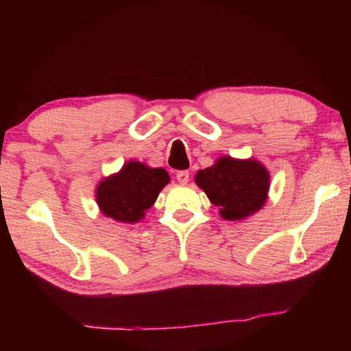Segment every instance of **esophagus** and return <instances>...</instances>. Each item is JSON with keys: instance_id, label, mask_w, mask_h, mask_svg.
Segmentation results:
<instances>
[{"instance_id": "obj_1", "label": "esophagus", "mask_w": 351, "mask_h": 351, "mask_svg": "<svg viewBox=\"0 0 351 351\" xmlns=\"http://www.w3.org/2000/svg\"><path fill=\"white\" fill-rule=\"evenodd\" d=\"M176 181L180 182V184H182V186H186V184L190 181V175H189V171H186V170L178 171V173H176Z\"/></svg>"}]
</instances>
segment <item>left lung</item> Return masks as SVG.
Instances as JSON below:
<instances>
[{
  "mask_svg": "<svg viewBox=\"0 0 351 351\" xmlns=\"http://www.w3.org/2000/svg\"><path fill=\"white\" fill-rule=\"evenodd\" d=\"M195 184L203 190L218 213L228 221H241L265 206L271 175L254 158L219 156L215 164L195 175Z\"/></svg>",
  "mask_w": 351,
  "mask_h": 351,
  "instance_id": "8db88e82",
  "label": "left lung"
}]
</instances>
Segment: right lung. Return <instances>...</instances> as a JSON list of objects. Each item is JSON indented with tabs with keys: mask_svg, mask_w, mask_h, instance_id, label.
<instances>
[{
	"mask_svg": "<svg viewBox=\"0 0 351 351\" xmlns=\"http://www.w3.org/2000/svg\"><path fill=\"white\" fill-rule=\"evenodd\" d=\"M170 182L165 169L128 161L122 169L105 176L96 186V203L106 218L134 224L145 217L161 190Z\"/></svg>",
	"mask_w": 351,
	"mask_h": 351,
	"instance_id": "obj_1",
	"label": "right lung"
}]
</instances>
